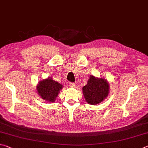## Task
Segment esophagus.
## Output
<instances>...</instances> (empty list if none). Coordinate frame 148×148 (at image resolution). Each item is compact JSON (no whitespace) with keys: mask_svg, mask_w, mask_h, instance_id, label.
Segmentation results:
<instances>
[{"mask_svg":"<svg viewBox=\"0 0 148 148\" xmlns=\"http://www.w3.org/2000/svg\"><path fill=\"white\" fill-rule=\"evenodd\" d=\"M69 86L71 88H76V84L75 83H70Z\"/></svg>","mask_w":148,"mask_h":148,"instance_id":"1","label":"esophagus"}]
</instances>
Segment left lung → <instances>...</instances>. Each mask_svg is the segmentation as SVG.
Returning a JSON list of instances; mask_svg holds the SVG:
<instances>
[{"instance_id": "obj_1", "label": "left lung", "mask_w": 148, "mask_h": 148, "mask_svg": "<svg viewBox=\"0 0 148 148\" xmlns=\"http://www.w3.org/2000/svg\"><path fill=\"white\" fill-rule=\"evenodd\" d=\"M110 90V84L103 77L90 75L86 86L82 88L85 101L90 105H97L107 99Z\"/></svg>"}]
</instances>
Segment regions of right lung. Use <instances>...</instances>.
I'll list each match as a JSON object with an SVG mask.
<instances>
[{"label":"right lung","instance_id":"add662e5","mask_svg":"<svg viewBox=\"0 0 148 148\" xmlns=\"http://www.w3.org/2000/svg\"><path fill=\"white\" fill-rule=\"evenodd\" d=\"M63 85L49 77L38 82L36 86V91L41 99L49 103L55 102Z\"/></svg>","mask_w":148,"mask_h":148}]
</instances>
